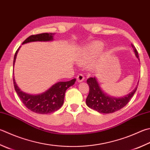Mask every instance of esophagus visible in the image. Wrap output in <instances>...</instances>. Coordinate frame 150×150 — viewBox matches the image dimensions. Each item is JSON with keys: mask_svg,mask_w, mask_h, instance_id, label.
I'll return each mask as SVG.
<instances>
[{"mask_svg": "<svg viewBox=\"0 0 150 150\" xmlns=\"http://www.w3.org/2000/svg\"><path fill=\"white\" fill-rule=\"evenodd\" d=\"M76 79H77V81H78V82H81V81H82L84 80L85 77L82 74H79L77 76V78H76Z\"/></svg>", "mask_w": 150, "mask_h": 150, "instance_id": "1", "label": "esophagus"}]
</instances>
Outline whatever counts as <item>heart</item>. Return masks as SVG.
<instances>
[{"instance_id": "obj_1", "label": "heart", "mask_w": 150, "mask_h": 150, "mask_svg": "<svg viewBox=\"0 0 150 150\" xmlns=\"http://www.w3.org/2000/svg\"><path fill=\"white\" fill-rule=\"evenodd\" d=\"M102 44L98 42L93 45V46L89 47L80 58V63L83 64H87L91 62L93 58L95 57L96 54L102 49Z\"/></svg>"}]
</instances>
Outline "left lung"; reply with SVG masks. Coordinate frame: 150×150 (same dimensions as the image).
<instances>
[{
    "instance_id": "8db88e82",
    "label": "left lung",
    "mask_w": 150,
    "mask_h": 150,
    "mask_svg": "<svg viewBox=\"0 0 150 150\" xmlns=\"http://www.w3.org/2000/svg\"><path fill=\"white\" fill-rule=\"evenodd\" d=\"M132 47L137 57L139 59L138 52L133 44H132ZM87 83L89 86V93L86 98L87 106L103 114H111L123 108L134 95L138 87L137 86L133 91L125 97L117 98L110 97L102 91L95 77L89 78L87 80Z\"/></svg>"
}]
</instances>
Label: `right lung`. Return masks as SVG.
Instances as JSON below:
<instances>
[{
	"label": "right lung",
	"mask_w": 150,
	"mask_h": 150,
	"mask_svg": "<svg viewBox=\"0 0 150 150\" xmlns=\"http://www.w3.org/2000/svg\"><path fill=\"white\" fill-rule=\"evenodd\" d=\"M53 33H41L38 35H33L29 36L23 44L30 42L35 41H50L53 40ZM19 48L16 52L13 58V63L16 61ZM14 88L17 94L20 98L24 105L31 111L37 114H47L57 111L63 106L64 99V94L67 89L73 86L76 81V79L67 81H61L53 85L50 89L44 93L38 95H30L23 93L19 89L13 78Z\"/></svg>",
	"instance_id": "right-lung-1"
}]
</instances>
